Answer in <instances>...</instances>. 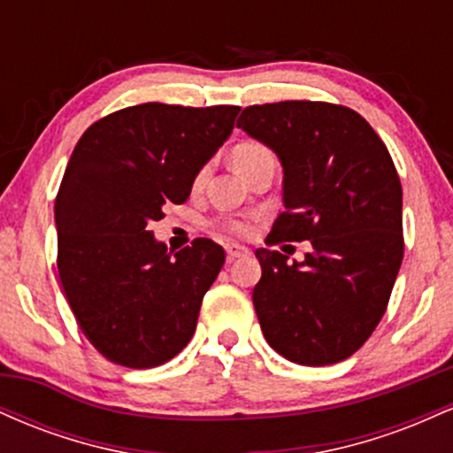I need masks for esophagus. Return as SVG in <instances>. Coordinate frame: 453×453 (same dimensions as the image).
I'll return each mask as SVG.
<instances>
[{"mask_svg": "<svg viewBox=\"0 0 453 453\" xmlns=\"http://www.w3.org/2000/svg\"><path fill=\"white\" fill-rule=\"evenodd\" d=\"M226 253H227V262H236L238 257H244V256H249V249L247 247H242V244H227L226 247Z\"/></svg>", "mask_w": 453, "mask_h": 453, "instance_id": "esophagus-1", "label": "esophagus"}]
</instances>
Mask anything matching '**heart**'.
<instances>
[{
	"instance_id": "heart-1",
	"label": "heart",
	"mask_w": 453,
	"mask_h": 453,
	"mask_svg": "<svg viewBox=\"0 0 453 453\" xmlns=\"http://www.w3.org/2000/svg\"><path fill=\"white\" fill-rule=\"evenodd\" d=\"M266 157H270L268 149L262 147V144H257V142H241V144H236V147H234L232 153H230L232 168L236 170L238 174H242L244 170L251 168V165L257 164L259 159H266ZM204 179H206V168L200 170V173L196 174L194 185L200 187L202 183H204ZM230 230L238 232V234H247L249 230H251V226H249V223H244V221H232Z\"/></svg>"
}]
</instances>
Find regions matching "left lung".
Returning a JSON list of instances; mask_svg holds the SVG:
<instances>
[{"instance_id":"obj_1","label":"left lung","mask_w":453,"mask_h":453,"mask_svg":"<svg viewBox=\"0 0 453 453\" xmlns=\"http://www.w3.org/2000/svg\"><path fill=\"white\" fill-rule=\"evenodd\" d=\"M236 127L277 155L283 204L266 242L311 241L303 262L257 249L253 306L274 351L304 366L356 353L381 321L403 264V187L356 111L326 102L244 108Z\"/></svg>"}]
</instances>
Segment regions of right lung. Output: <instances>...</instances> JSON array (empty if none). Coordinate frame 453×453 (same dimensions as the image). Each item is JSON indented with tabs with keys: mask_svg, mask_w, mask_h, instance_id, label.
I'll use <instances>...</instances> for the list:
<instances>
[{
	"mask_svg": "<svg viewBox=\"0 0 453 453\" xmlns=\"http://www.w3.org/2000/svg\"><path fill=\"white\" fill-rule=\"evenodd\" d=\"M238 111L140 104L93 123L72 150L55 202L57 268L82 334L114 364L159 366L194 336L226 253L209 238L173 253L149 223L189 197Z\"/></svg>",
	"mask_w": 453,
	"mask_h": 453,
	"instance_id": "obj_1",
	"label": "right lung"
}]
</instances>
